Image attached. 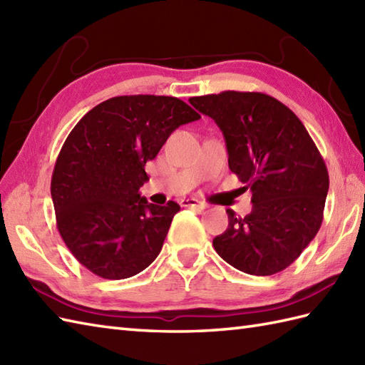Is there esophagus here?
Masks as SVG:
<instances>
[{"mask_svg": "<svg viewBox=\"0 0 365 365\" xmlns=\"http://www.w3.org/2000/svg\"><path fill=\"white\" fill-rule=\"evenodd\" d=\"M180 205L182 207H191V208H200V210H202V208H205V204H202V202H200V200H197L195 197L182 199L180 200Z\"/></svg>", "mask_w": 365, "mask_h": 365, "instance_id": "esophagus-1", "label": "esophagus"}]
</instances>
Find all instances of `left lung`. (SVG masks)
I'll return each instance as SVG.
<instances>
[{
  "instance_id": "8db88e82",
  "label": "left lung",
  "mask_w": 365,
  "mask_h": 365,
  "mask_svg": "<svg viewBox=\"0 0 365 365\" xmlns=\"http://www.w3.org/2000/svg\"><path fill=\"white\" fill-rule=\"evenodd\" d=\"M190 103L222 131L229 168L252 191V210L213 238L229 265L254 276L285 269L312 242L323 221L329 177L306 127L279 100L262 92L224 91Z\"/></svg>"
}]
</instances>
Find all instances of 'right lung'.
Returning a JSON list of instances; mask_svg holds the SVG:
<instances>
[{"label":"right lung","mask_w":365,"mask_h":365,"mask_svg":"<svg viewBox=\"0 0 365 365\" xmlns=\"http://www.w3.org/2000/svg\"><path fill=\"white\" fill-rule=\"evenodd\" d=\"M197 119L180 98L122 96L73 127L54 165L51 199L59 234L83 267L127 279L157 259L180 205L141 197L144 166L175 128Z\"/></svg>","instance_id":"right-lung-1"}]
</instances>
